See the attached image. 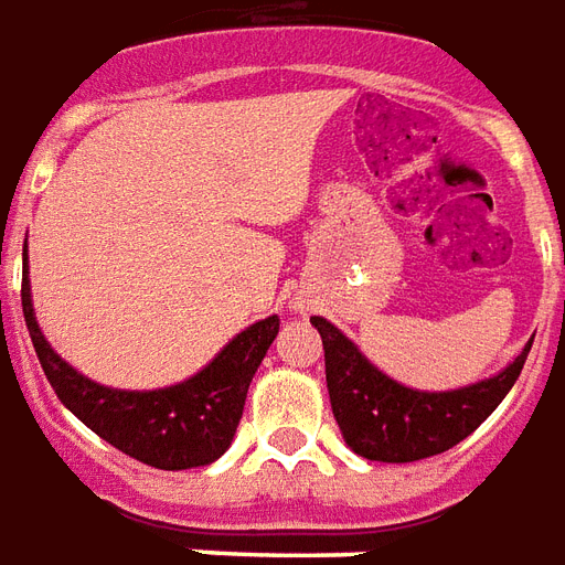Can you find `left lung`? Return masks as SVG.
I'll list each match as a JSON object with an SVG mask.
<instances>
[{"mask_svg":"<svg viewBox=\"0 0 565 565\" xmlns=\"http://www.w3.org/2000/svg\"><path fill=\"white\" fill-rule=\"evenodd\" d=\"M310 322L322 333L324 379L345 446L382 463H413L467 439L512 391L533 345L530 340L524 352L491 379L455 391H418L373 367L328 319L312 316Z\"/></svg>","mask_w":565,"mask_h":565,"instance_id":"1","label":"left lung"}]
</instances>
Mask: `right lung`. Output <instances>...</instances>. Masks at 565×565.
<instances>
[{
  "label": "right lung",
  "mask_w": 565,
  "mask_h": 565,
  "mask_svg": "<svg viewBox=\"0 0 565 565\" xmlns=\"http://www.w3.org/2000/svg\"><path fill=\"white\" fill-rule=\"evenodd\" d=\"M20 300L41 370L65 409L122 455L156 469L207 467L228 451L249 382L279 331L277 316H267L228 340L195 376L168 388L122 391L86 379L53 352L35 322L26 274Z\"/></svg>",
  "instance_id": "obj_1"
}]
</instances>
